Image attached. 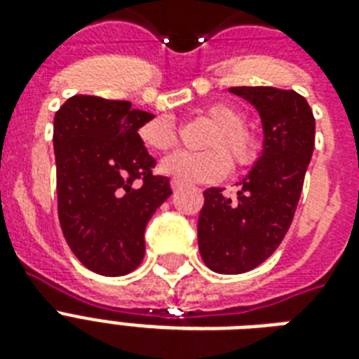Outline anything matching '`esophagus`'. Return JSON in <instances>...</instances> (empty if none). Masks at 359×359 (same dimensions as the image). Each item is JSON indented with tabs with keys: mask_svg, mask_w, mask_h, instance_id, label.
I'll use <instances>...</instances> for the list:
<instances>
[{
	"mask_svg": "<svg viewBox=\"0 0 359 359\" xmlns=\"http://www.w3.org/2000/svg\"><path fill=\"white\" fill-rule=\"evenodd\" d=\"M182 186H184V182H180V180H177V179L171 180V188H173L175 191L180 190V188H182Z\"/></svg>",
	"mask_w": 359,
	"mask_h": 359,
	"instance_id": "1",
	"label": "esophagus"
}]
</instances>
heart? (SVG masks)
<instances>
[{"label":"heart","instance_id":"1","mask_svg":"<svg viewBox=\"0 0 359 359\" xmlns=\"http://www.w3.org/2000/svg\"><path fill=\"white\" fill-rule=\"evenodd\" d=\"M203 117L214 124L203 149L207 152H177L160 165L162 173L180 182H218L231 171V157L238 169H248L259 158V141L244 126V115L225 102L210 104L203 109ZM140 141L147 149L169 152L179 145V132L169 117H154L137 130Z\"/></svg>","mask_w":359,"mask_h":359}]
</instances>
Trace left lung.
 Returning a JSON list of instances; mask_svg holds the SVG:
<instances>
[{
  "label": "left lung",
  "instance_id": "8db88e82",
  "mask_svg": "<svg viewBox=\"0 0 359 359\" xmlns=\"http://www.w3.org/2000/svg\"><path fill=\"white\" fill-rule=\"evenodd\" d=\"M261 114L264 151L238 182L203 191L197 240L203 262L218 273H244L264 262L287 235L315 149V117L292 89L231 87Z\"/></svg>",
  "mask_w": 359,
  "mask_h": 359
}]
</instances>
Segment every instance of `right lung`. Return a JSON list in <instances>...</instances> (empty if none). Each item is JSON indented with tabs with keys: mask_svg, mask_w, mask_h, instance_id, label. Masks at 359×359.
Segmentation results:
<instances>
[{
	"mask_svg": "<svg viewBox=\"0 0 359 359\" xmlns=\"http://www.w3.org/2000/svg\"><path fill=\"white\" fill-rule=\"evenodd\" d=\"M154 115L128 100L76 95L53 119L57 214L78 261L100 276H124L145 255V227L173 191L137 130Z\"/></svg>",
	"mask_w": 359,
	"mask_h": 359,
	"instance_id": "add662e5",
	"label": "right lung"
}]
</instances>
